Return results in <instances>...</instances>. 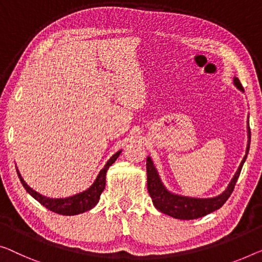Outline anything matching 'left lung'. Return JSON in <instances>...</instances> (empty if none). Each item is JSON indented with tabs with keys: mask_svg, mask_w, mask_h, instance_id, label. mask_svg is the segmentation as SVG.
<instances>
[{
	"mask_svg": "<svg viewBox=\"0 0 262 262\" xmlns=\"http://www.w3.org/2000/svg\"><path fill=\"white\" fill-rule=\"evenodd\" d=\"M233 83L235 84V87L239 89V91L245 93L244 87L241 85L237 77L234 76ZM247 148H246V154L244 156L243 161L240 163L239 168H237L236 173L234 174V177L231 182H229V185L227 186V188H226L220 195L214 198H189L169 192L161 181V178H160L153 161H151V159L148 156L147 188L151 200H153L155 208L160 210L161 213L167 214V215L173 216L175 219H180V220H194V219L205 216L207 214L212 213L214 210H216L220 208V207H222V205H224L225 202L228 200V198L231 196L237 179H239L240 171L243 169L246 159H247L249 144H251V129H249V124L247 126Z\"/></svg>",
	"mask_w": 262,
	"mask_h": 262,
	"instance_id": "1",
	"label": "left lung"
}]
</instances>
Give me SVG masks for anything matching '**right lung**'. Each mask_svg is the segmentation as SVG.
I'll return each instance as SVG.
<instances>
[{
  "mask_svg": "<svg viewBox=\"0 0 262 262\" xmlns=\"http://www.w3.org/2000/svg\"><path fill=\"white\" fill-rule=\"evenodd\" d=\"M121 151H122V149L116 151V153L108 160L103 168L100 170V173L96 177L95 181L93 182V185L89 187V188L83 190V192L72 195V196H68V198H60V199L47 198L45 195L37 193L36 190L30 188V187L27 185L26 181L23 180V178L21 177V174H19L17 168H16V171L18 174L19 180H21V183L23 185V187H25V189L35 199V200H37L41 205H43L46 208H48L54 213L62 214V215H77V214L84 213L87 212V210L94 208L97 202H99L101 194H102L104 187H106L107 170L109 167L116 161V159L119 158Z\"/></svg>",
  "mask_w": 262,
  "mask_h": 262,
  "instance_id": "right-lung-1",
  "label": "right lung"
}]
</instances>
